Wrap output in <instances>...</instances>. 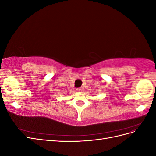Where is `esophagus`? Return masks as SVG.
<instances>
[{"label":"esophagus","instance_id":"1","mask_svg":"<svg viewBox=\"0 0 156 156\" xmlns=\"http://www.w3.org/2000/svg\"><path fill=\"white\" fill-rule=\"evenodd\" d=\"M77 91L79 92H83L84 91V88L83 87L78 88H77Z\"/></svg>","mask_w":156,"mask_h":156}]
</instances>
